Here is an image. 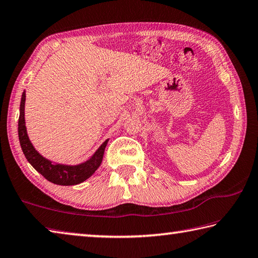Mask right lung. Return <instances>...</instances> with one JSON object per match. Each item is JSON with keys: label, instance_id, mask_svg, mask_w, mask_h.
Wrapping results in <instances>:
<instances>
[{"label": "right lung", "instance_id": "right-lung-1", "mask_svg": "<svg viewBox=\"0 0 258 258\" xmlns=\"http://www.w3.org/2000/svg\"><path fill=\"white\" fill-rule=\"evenodd\" d=\"M25 102L26 93H22L20 102V114L19 122H18V135L21 150L24 152L27 161L33 165V168L39 172L49 182L60 184V186H72L87 180L90 175L94 174L95 171L101 165L104 151L107 145V141L104 142L98 150L94 153V155L84 163L77 165H66L53 163L47 159H45L35 150L33 144L30 143L28 135H27L26 122H25Z\"/></svg>", "mask_w": 258, "mask_h": 258}]
</instances>
